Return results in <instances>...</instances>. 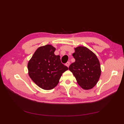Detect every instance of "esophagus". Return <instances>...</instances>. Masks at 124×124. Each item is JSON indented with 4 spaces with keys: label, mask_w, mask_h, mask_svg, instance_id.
I'll return each mask as SVG.
<instances>
[{
    "label": "esophagus",
    "mask_w": 124,
    "mask_h": 124,
    "mask_svg": "<svg viewBox=\"0 0 124 124\" xmlns=\"http://www.w3.org/2000/svg\"><path fill=\"white\" fill-rule=\"evenodd\" d=\"M69 65H70V62H68L66 63V66H67L68 67H69Z\"/></svg>",
    "instance_id": "esophagus-1"
}]
</instances>
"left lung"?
Here are the masks:
<instances>
[{"label":"left lung","instance_id":"1","mask_svg":"<svg viewBox=\"0 0 124 124\" xmlns=\"http://www.w3.org/2000/svg\"><path fill=\"white\" fill-rule=\"evenodd\" d=\"M74 50L72 56L76 61L70 65L69 69L82 88L92 89L97 84L101 75L99 60L86 47L80 46L74 48Z\"/></svg>","mask_w":124,"mask_h":124}]
</instances>
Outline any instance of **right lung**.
<instances>
[{"mask_svg": "<svg viewBox=\"0 0 124 124\" xmlns=\"http://www.w3.org/2000/svg\"><path fill=\"white\" fill-rule=\"evenodd\" d=\"M56 48L50 44L40 46L29 60L27 68L30 78L39 87L50 90L56 87L62 74L68 69L61 62Z\"/></svg>", "mask_w": 124, "mask_h": 124, "instance_id": "1", "label": "right lung"}]
</instances>
